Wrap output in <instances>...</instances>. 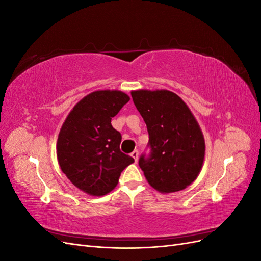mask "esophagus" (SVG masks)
<instances>
[{
	"label": "esophagus",
	"mask_w": 261,
	"mask_h": 261,
	"mask_svg": "<svg viewBox=\"0 0 261 261\" xmlns=\"http://www.w3.org/2000/svg\"><path fill=\"white\" fill-rule=\"evenodd\" d=\"M130 155L134 158V160H135V162L138 161V156H139V151L138 150H134V151L130 153Z\"/></svg>",
	"instance_id": "34e87169"
}]
</instances>
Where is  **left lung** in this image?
Masks as SVG:
<instances>
[{
  "label": "left lung",
  "mask_w": 261,
  "mask_h": 261,
  "mask_svg": "<svg viewBox=\"0 0 261 261\" xmlns=\"http://www.w3.org/2000/svg\"><path fill=\"white\" fill-rule=\"evenodd\" d=\"M134 105L147 125L149 154L139 167L160 193H174L198 176L204 158V139L191 110L169 90L132 91Z\"/></svg>",
  "instance_id": "obj_1"
}]
</instances>
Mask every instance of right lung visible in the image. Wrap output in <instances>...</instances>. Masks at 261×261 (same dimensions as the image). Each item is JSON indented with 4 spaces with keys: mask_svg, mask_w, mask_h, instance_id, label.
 <instances>
[{
    "mask_svg": "<svg viewBox=\"0 0 261 261\" xmlns=\"http://www.w3.org/2000/svg\"><path fill=\"white\" fill-rule=\"evenodd\" d=\"M128 101L122 91H94L78 102L62 126L57 145L61 170L87 194L111 192L122 171L134 162L121 151V133L111 124Z\"/></svg>",
    "mask_w": 261,
    "mask_h": 261,
    "instance_id": "obj_1",
    "label": "right lung"
}]
</instances>
